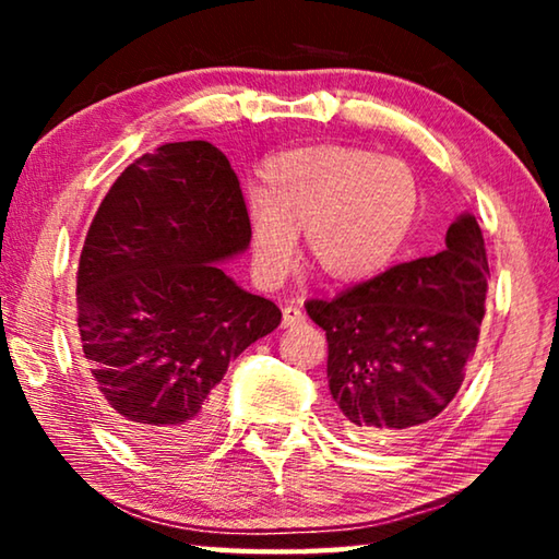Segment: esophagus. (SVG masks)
I'll return each instance as SVG.
<instances>
[{
    "mask_svg": "<svg viewBox=\"0 0 559 559\" xmlns=\"http://www.w3.org/2000/svg\"><path fill=\"white\" fill-rule=\"evenodd\" d=\"M306 323V313H302L300 306H286L283 308V328H293V325H300Z\"/></svg>",
    "mask_w": 559,
    "mask_h": 559,
    "instance_id": "1",
    "label": "esophagus"
}]
</instances>
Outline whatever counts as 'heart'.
I'll return each instance as SVG.
<instances>
[{
  "label": "heart",
  "mask_w": 559,
  "mask_h": 559,
  "mask_svg": "<svg viewBox=\"0 0 559 559\" xmlns=\"http://www.w3.org/2000/svg\"><path fill=\"white\" fill-rule=\"evenodd\" d=\"M416 179L402 159L362 147L316 145L273 155L249 206L251 263L261 281L286 273L306 229L313 269L330 281L374 276L400 251L416 214Z\"/></svg>",
  "instance_id": "obj_1"
}]
</instances>
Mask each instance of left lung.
Segmentation results:
<instances>
[{
	"label": "left lung",
	"instance_id": "obj_1",
	"mask_svg": "<svg viewBox=\"0 0 559 559\" xmlns=\"http://www.w3.org/2000/svg\"><path fill=\"white\" fill-rule=\"evenodd\" d=\"M488 278L484 234L466 214L437 257L306 302L328 335L330 394L349 437L390 441L447 409L476 353Z\"/></svg>",
	"mask_w": 559,
	"mask_h": 559
}]
</instances>
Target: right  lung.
<instances>
[{"mask_svg":"<svg viewBox=\"0 0 559 559\" xmlns=\"http://www.w3.org/2000/svg\"><path fill=\"white\" fill-rule=\"evenodd\" d=\"M249 241L239 177L206 140L138 157L93 216L75 273L83 357L103 416L153 456L210 437L226 367L281 323L219 266Z\"/></svg>","mask_w":559,"mask_h":559,"instance_id":"right-lung-1","label":"right lung"}]
</instances>
